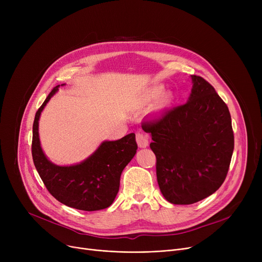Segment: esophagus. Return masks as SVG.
<instances>
[{"label": "esophagus", "instance_id": "34e87169", "mask_svg": "<svg viewBox=\"0 0 262 262\" xmlns=\"http://www.w3.org/2000/svg\"><path fill=\"white\" fill-rule=\"evenodd\" d=\"M136 141L138 143V146L141 148H144L148 145V138L147 136L141 133H138L136 135Z\"/></svg>", "mask_w": 262, "mask_h": 262}]
</instances>
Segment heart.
Masks as SVG:
<instances>
[{
  "instance_id": "1",
  "label": "heart",
  "mask_w": 262,
  "mask_h": 262,
  "mask_svg": "<svg viewBox=\"0 0 262 262\" xmlns=\"http://www.w3.org/2000/svg\"><path fill=\"white\" fill-rule=\"evenodd\" d=\"M164 88L163 86H155V87H152L149 90H147L143 98H142V103H148V102H152L156 99H158L161 94L163 92ZM172 101V95L170 93H166V94H163L161 96V98L158 100L157 102V107L158 108H163L168 106Z\"/></svg>"
}]
</instances>
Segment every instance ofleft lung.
Returning a JSON list of instances; mask_svg holds the SVG:
<instances>
[{
	"mask_svg": "<svg viewBox=\"0 0 262 262\" xmlns=\"http://www.w3.org/2000/svg\"><path fill=\"white\" fill-rule=\"evenodd\" d=\"M191 80L186 104L142 124L152 135L159 189L175 205L214 193L225 181L233 152L228 107L203 77L191 75Z\"/></svg>",
	"mask_w": 262,
	"mask_h": 262,
	"instance_id": "8db88e82",
	"label": "left lung"
}]
</instances>
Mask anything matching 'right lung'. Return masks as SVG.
<instances>
[{"label":"right lung","instance_id":"add662e5","mask_svg":"<svg viewBox=\"0 0 262 262\" xmlns=\"http://www.w3.org/2000/svg\"><path fill=\"white\" fill-rule=\"evenodd\" d=\"M58 85L36 113L33 124L32 155L41 180L50 193L68 207L95 211L109 207L119 192L120 177L137 153L136 135H126L119 140H105L86 159L70 166L53 163L45 154L39 138L41 113L56 94Z\"/></svg>","mask_w":262,"mask_h":262}]
</instances>
